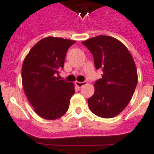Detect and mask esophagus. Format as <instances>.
<instances>
[{"instance_id": "34e87169", "label": "esophagus", "mask_w": 154, "mask_h": 154, "mask_svg": "<svg viewBox=\"0 0 154 154\" xmlns=\"http://www.w3.org/2000/svg\"><path fill=\"white\" fill-rule=\"evenodd\" d=\"M75 84L78 88H81L82 87H84V86L87 85V81H84V82H78V81H76L75 82Z\"/></svg>"}]
</instances>
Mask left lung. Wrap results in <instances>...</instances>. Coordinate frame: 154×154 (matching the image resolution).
I'll return each instance as SVG.
<instances>
[{
    "instance_id": "8db88e82",
    "label": "left lung",
    "mask_w": 154,
    "mask_h": 154,
    "mask_svg": "<svg viewBox=\"0 0 154 154\" xmlns=\"http://www.w3.org/2000/svg\"><path fill=\"white\" fill-rule=\"evenodd\" d=\"M82 43L93 54L95 67L103 72L102 78L95 82L89 108L99 117H115L125 109L137 86L133 57L122 42L109 35L93 37Z\"/></svg>"
}]
</instances>
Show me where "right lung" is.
Returning <instances> with one entry per match:
<instances>
[{
	"label": "right lung",
	"mask_w": 154,
	"mask_h": 154,
	"mask_svg": "<svg viewBox=\"0 0 154 154\" xmlns=\"http://www.w3.org/2000/svg\"><path fill=\"white\" fill-rule=\"evenodd\" d=\"M76 41L48 36L38 41L26 56L22 67L24 92L34 111L47 120L61 117L75 93L74 84L56 76L64 67L66 52Z\"/></svg>",
	"instance_id": "1"
}]
</instances>
